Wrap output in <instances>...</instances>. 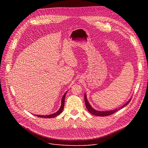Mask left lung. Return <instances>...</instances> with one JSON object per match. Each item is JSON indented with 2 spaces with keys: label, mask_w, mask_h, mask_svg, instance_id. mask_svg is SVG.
<instances>
[{
  "label": "left lung",
  "mask_w": 148,
  "mask_h": 148,
  "mask_svg": "<svg viewBox=\"0 0 148 148\" xmlns=\"http://www.w3.org/2000/svg\"><path fill=\"white\" fill-rule=\"evenodd\" d=\"M84 99H85V103H86V107H87L88 111L91 114H93L94 115L99 116H108V115H112V114H114L115 112H117L119 110H121V109L124 108L125 106H126V105H127L129 103V102L131 100V98L127 102H126V103H125L123 105H122V107H121L120 108H116V109L112 110V111H97V110H94V108H92V107L90 105V104L89 103L87 99V97H86V94H85V95H84Z\"/></svg>",
  "instance_id": "left-lung-1"
}]
</instances>
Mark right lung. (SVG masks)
Segmentation results:
<instances>
[{
  "label": "right lung",
  "mask_w": 148,
  "mask_h": 148,
  "mask_svg": "<svg viewBox=\"0 0 148 148\" xmlns=\"http://www.w3.org/2000/svg\"><path fill=\"white\" fill-rule=\"evenodd\" d=\"M67 92H66L64 94V95H63V96H62V97L61 107H60V108L59 109V110H58L57 112H56V113H54V114H53L49 115H37L36 116H38V117H40V118H53V117L57 116V115H60V114L62 112V111L63 109H64V99H65V97H66V95Z\"/></svg>",
  "instance_id": "add662e5"
}]
</instances>
